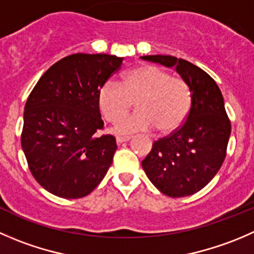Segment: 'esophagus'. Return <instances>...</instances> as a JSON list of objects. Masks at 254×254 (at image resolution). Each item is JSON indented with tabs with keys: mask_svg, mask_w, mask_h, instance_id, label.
<instances>
[{
	"mask_svg": "<svg viewBox=\"0 0 254 254\" xmlns=\"http://www.w3.org/2000/svg\"><path fill=\"white\" fill-rule=\"evenodd\" d=\"M131 139L130 136H117V144H123V142H127Z\"/></svg>",
	"mask_w": 254,
	"mask_h": 254,
	"instance_id": "34e87169",
	"label": "esophagus"
}]
</instances>
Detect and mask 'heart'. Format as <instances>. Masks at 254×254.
I'll return each instance as SVG.
<instances>
[{
	"label": "heart",
	"instance_id": "1",
	"mask_svg": "<svg viewBox=\"0 0 254 254\" xmlns=\"http://www.w3.org/2000/svg\"><path fill=\"white\" fill-rule=\"evenodd\" d=\"M137 105L134 114L124 118L115 127L118 134L150 130L156 127L161 134L179 129L191 109L192 94L182 78L155 65H142L130 70L122 84L108 80L98 93V104L103 117L117 123Z\"/></svg>",
	"mask_w": 254,
	"mask_h": 254
}]
</instances>
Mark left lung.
Returning <instances> with one entry per match:
<instances>
[{
    "mask_svg": "<svg viewBox=\"0 0 254 254\" xmlns=\"http://www.w3.org/2000/svg\"><path fill=\"white\" fill-rule=\"evenodd\" d=\"M141 59L174 67L192 94L186 122L152 144L151 151L142 160V169L164 195H193L215 177L226 157L231 122L222 93L205 70L185 59L160 54Z\"/></svg>",
    "mask_w": 254,
    "mask_h": 254,
    "instance_id": "1",
    "label": "left lung"
}]
</instances>
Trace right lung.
Wrapping results in <instances>:
<instances>
[{
	"label": "right lung",
	"mask_w": 254,
	"mask_h": 254,
	"mask_svg": "<svg viewBox=\"0 0 254 254\" xmlns=\"http://www.w3.org/2000/svg\"><path fill=\"white\" fill-rule=\"evenodd\" d=\"M122 57L75 53L54 63L24 107L21 144L36 181L63 198L89 195L107 175L117 141L99 135L98 93Z\"/></svg>",
	"instance_id": "add662e5"
}]
</instances>
